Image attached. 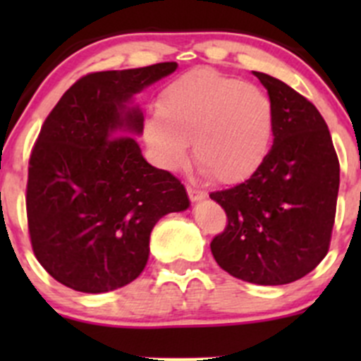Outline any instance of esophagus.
I'll list each match as a JSON object with an SVG mask.
<instances>
[{"mask_svg":"<svg viewBox=\"0 0 361 361\" xmlns=\"http://www.w3.org/2000/svg\"><path fill=\"white\" fill-rule=\"evenodd\" d=\"M187 194L188 197H190V201H202L204 197H206V192L204 190H199V188H194V187H187Z\"/></svg>","mask_w":361,"mask_h":361,"instance_id":"obj_1","label":"esophagus"}]
</instances>
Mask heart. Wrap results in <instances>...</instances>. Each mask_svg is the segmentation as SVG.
I'll use <instances>...</instances> for the list:
<instances>
[{
    "label": "heart",
    "instance_id": "1",
    "mask_svg": "<svg viewBox=\"0 0 361 361\" xmlns=\"http://www.w3.org/2000/svg\"><path fill=\"white\" fill-rule=\"evenodd\" d=\"M274 104L257 85L213 68H195L167 83L157 111L145 123V140L162 167L187 160L211 181L241 183L253 176L271 152Z\"/></svg>",
    "mask_w": 361,
    "mask_h": 361
}]
</instances>
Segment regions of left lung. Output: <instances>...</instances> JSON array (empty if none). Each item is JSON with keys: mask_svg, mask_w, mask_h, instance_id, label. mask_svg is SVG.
I'll return each instance as SVG.
<instances>
[{"mask_svg": "<svg viewBox=\"0 0 361 361\" xmlns=\"http://www.w3.org/2000/svg\"><path fill=\"white\" fill-rule=\"evenodd\" d=\"M274 104V143L260 169L211 192L227 227L211 241L224 271L255 285H286L325 258L338 194V159L326 122L281 80L255 71Z\"/></svg>", "mask_w": 361, "mask_h": 361, "instance_id": "left-lung-1", "label": "left lung"}]
</instances>
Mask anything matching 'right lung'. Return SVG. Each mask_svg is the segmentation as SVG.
Listing matches in <instances>:
<instances>
[{"label":"right lung","mask_w":361,"mask_h":361,"mask_svg":"<svg viewBox=\"0 0 361 361\" xmlns=\"http://www.w3.org/2000/svg\"><path fill=\"white\" fill-rule=\"evenodd\" d=\"M176 66L89 73L43 122L29 157L27 228L35 257L68 288L129 285L147 265L154 225L190 204L181 181L150 166L127 136L143 130L127 101Z\"/></svg>","instance_id":"right-lung-1"}]
</instances>
